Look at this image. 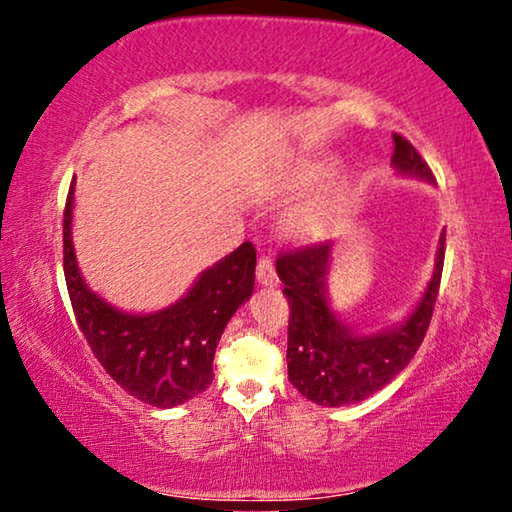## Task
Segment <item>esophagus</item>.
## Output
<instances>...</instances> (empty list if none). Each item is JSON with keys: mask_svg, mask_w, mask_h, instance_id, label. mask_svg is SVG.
<instances>
[{"mask_svg": "<svg viewBox=\"0 0 512 512\" xmlns=\"http://www.w3.org/2000/svg\"><path fill=\"white\" fill-rule=\"evenodd\" d=\"M257 282L262 287H277V273L273 268V262L268 257H262L257 264Z\"/></svg>", "mask_w": 512, "mask_h": 512, "instance_id": "34e87169", "label": "esophagus"}]
</instances>
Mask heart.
<instances>
[{
    "label": "heart",
    "mask_w": 512,
    "mask_h": 512,
    "mask_svg": "<svg viewBox=\"0 0 512 512\" xmlns=\"http://www.w3.org/2000/svg\"><path fill=\"white\" fill-rule=\"evenodd\" d=\"M334 171V160L327 155L316 158H302L284 173L277 185V192H298L318 180L327 178ZM343 205V183L336 176L318 185L314 192L307 194L300 203L284 214L282 230L293 239H318L325 237L341 214Z\"/></svg>",
    "instance_id": "b5f03b06"
}]
</instances>
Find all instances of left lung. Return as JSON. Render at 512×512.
Masks as SVG:
<instances>
[{
	"instance_id": "8db88e82",
	"label": "left lung",
	"mask_w": 512,
	"mask_h": 512,
	"mask_svg": "<svg viewBox=\"0 0 512 512\" xmlns=\"http://www.w3.org/2000/svg\"><path fill=\"white\" fill-rule=\"evenodd\" d=\"M391 164L400 176L436 183L411 142L393 135ZM334 241L277 257V275L289 298V381L320 406H348L375 395L400 375L427 334L445 262V230L438 239L433 273L418 305L400 323L361 329L345 323L329 300Z\"/></svg>"
}]
</instances>
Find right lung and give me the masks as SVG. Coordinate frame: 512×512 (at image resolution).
I'll return each instance as SVG.
<instances>
[{
  "label": "right lung",
  "mask_w": 512,
  "mask_h": 512,
  "mask_svg": "<svg viewBox=\"0 0 512 512\" xmlns=\"http://www.w3.org/2000/svg\"><path fill=\"white\" fill-rule=\"evenodd\" d=\"M74 183L63 219V255L76 323L108 375L158 409H173L212 384L216 345L228 320L253 296L257 253L250 241L198 273L180 300L158 311H124L92 291L72 239Z\"/></svg>",
  "instance_id": "1"
}]
</instances>
